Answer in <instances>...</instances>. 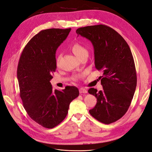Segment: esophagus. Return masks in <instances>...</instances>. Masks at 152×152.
<instances>
[{
	"instance_id": "1",
	"label": "esophagus",
	"mask_w": 152,
	"mask_h": 152,
	"mask_svg": "<svg viewBox=\"0 0 152 152\" xmlns=\"http://www.w3.org/2000/svg\"><path fill=\"white\" fill-rule=\"evenodd\" d=\"M79 90L80 93H87V90L84 88H80Z\"/></svg>"
}]
</instances>
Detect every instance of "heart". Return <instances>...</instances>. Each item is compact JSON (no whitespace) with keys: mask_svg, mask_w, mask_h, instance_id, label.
I'll return each mask as SVG.
<instances>
[{"mask_svg":"<svg viewBox=\"0 0 152 152\" xmlns=\"http://www.w3.org/2000/svg\"><path fill=\"white\" fill-rule=\"evenodd\" d=\"M71 50L72 52L74 53V54L77 58L80 59L81 57L85 56V55H88V51L83 45L79 43H75L74 44L72 47H71ZM59 59V56H58L56 59L57 62H58Z\"/></svg>","mask_w":152,"mask_h":152,"instance_id":"heart-1","label":"heart"}]
</instances>
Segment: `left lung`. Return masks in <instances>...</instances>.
Instances as JSON below:
<instances>
[{
    "mask_svg": "<svg viewBox=\"0 0 152 152\" xmlns=\"http://www.w3.org/2000/svg\"><path fill=\"white\" fill-rule=\"evenodd\" d=\"M76 33L91 41L95 68L103 72L99 77L103 90L91 88L88 91L97 99L89 112L102 123H113L127 112L136 87V72L130 48L118 32L104 25L81 27Z\"/></svg>",
    "mask_w": 152,
    "mask_h": 152,
    "instance_id": "left-lung-1",
    "label": "left lung"
}]
</instances>
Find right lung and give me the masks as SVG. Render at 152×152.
I'll return each mask as SVG.
<instances>
[{"mask_svg": "<svg viewBox=\"0 0 152 152\" xmlns=\"http://www.w3.org/2000/svg\"><path fill=\"white\" fill-rule=\"evenodd\" d=\"M71 28L40 31L23 48L17 76L20 96L29 116L47 129L57 126L66 116L70 102L79 96L77 87L53 90L50 80L56 71V51Z\"/></svg>", "mask_w": 152, "mask_h": 152, "instance_id": "1", "label": "right lung"}]
</instances>
